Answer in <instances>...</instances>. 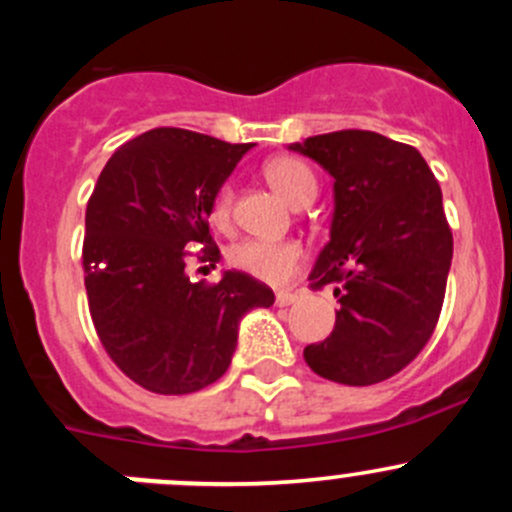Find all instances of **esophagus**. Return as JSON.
I'll return each mask as SVG.
<instances>
[{"mask_svg":"<svg viewBox=\"0 0 512 512\" xmlns=\"http://www.w3.org/2000/svg\"><path fill=\"white\" fill-rule=\"evenodd\" d=\"M294 299H297V292H294V289H280V292L275 294V302L280 304V307H287Z\"/></svg>","mask_w":512,"mask_h":512,"instance_id":"34e87169","label":"esophagus"}]
</instances>
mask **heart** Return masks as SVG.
Returning <instances> with one entry per match:
<instances>
[{"mask_svg": "<svg viewBox=\"0 0 512 512\" xmlns=\"http://www.w3.org/2000/svg\"><path fill=\"white\" fill-rule=\"evenodd\" d=\"M265 178L282 198L294 208L312 203L317 195V178L309 170L307 163L297 158H275L265 165ZM232 190L230 185L215 193L210 220L218 227L230 223ZM304 260V247L297 240H242L230 250V262L237 270L257 277L270 285H282L294 272L299 270Z\"/></svg>", "mask_w": 512, "mask_h": 512, "instance_id": "obj_1", "label": "heart"}]
</instances>
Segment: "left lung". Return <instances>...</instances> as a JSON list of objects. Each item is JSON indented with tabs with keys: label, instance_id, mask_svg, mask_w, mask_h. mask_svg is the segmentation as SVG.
Segmentation results:
<instances>
[{
	"label": "left lung",
	"instance_id": "obj_1",
	"mask_svg": "<svg viewBox=\"0 0 512 512\" xmlns=\"http://www.w3.org/2000/svg\"><path fill=\"white\" fill-rule=\"evenodd\" d=\"M334 178L329 242L314 289L334 285L337 322L309 344L314 374L347 386L391 379L436 329L453 257L438 180L414 146L374 131H334L292 143Z\"/></svg>",
	"mask_w": 512,
	"mask_h": 512
}]
</instances>
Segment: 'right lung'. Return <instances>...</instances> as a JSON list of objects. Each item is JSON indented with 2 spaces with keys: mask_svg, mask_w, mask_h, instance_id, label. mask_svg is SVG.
I'll list each match as a JSON object with an SVG mask.
<instances>
[{
  "mask_svg": "<svg viewBox=\"0 0 512 512\" xmlns=\"http://www.w3.org/2000/svg\"><path fill=\"white\" fill-rule=\"evenodd\" d=\"M252 143L185 128H153L103 165L86 205L84 282L103 349L153 394H193L218 381L240 319L275 292L245 272L190 282L185 260H220L208 218L213 198Z\"/></svg>",
  "mask_w": 512,
  "mask_h": 512,
  "instance_id": "1",
  "label": "right lung"
}]
</instances>
